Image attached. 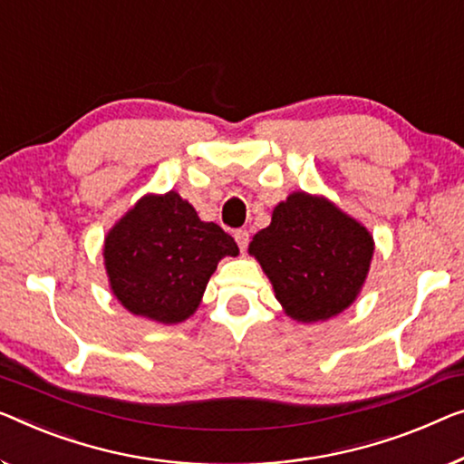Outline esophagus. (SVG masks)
Wrapping results in <instances>:
<instances>
[{
    "label": "esophagus",
    "mask_w": 464,
    "mask_h": 464,
    "mask_svg": "<svg viewBox=\"0 0 464 464\" xmlns=\"http://www.w3.org/2000/svg\"><path fill=\"white\" fill-rule=\"evenodd\" d=\"M233 237H235V241H237V246L241 247V250H246L247 244H250V233H247L246 229H237L233 233Z\"/></svg>",
    "instance_id": "obj_1"
}]
</instances>
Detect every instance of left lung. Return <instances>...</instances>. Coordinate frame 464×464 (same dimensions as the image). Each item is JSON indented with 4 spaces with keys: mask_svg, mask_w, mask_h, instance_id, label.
I'll return each instance as SVG.
<instances>
[{
    "mask_svg": "<svg viewBox=\"0 0 464 464\" xmlns=\"http://www.w3.org/2000/svg\"><path fill=\"white\" fill-rule=\"evenodd\" d=\"M375 241L327 198L295 191L275 206L271 225L250 252L273 283L275 298L300 323L327 321L356 300L369 275Z\"/></svg>",
    "mask_w": 464,
    "mask_h": 464,
    "instance_id": "8db88e82",
    "label": "left lung"
}]
</instances>
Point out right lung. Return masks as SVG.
Here are the masks:
<instances>
[{
	"instance_id": "obj_1",
	"label": "right lung",
	"mask_w": 464,
	"mask_h": 464,
	"mask_svg": "<svg viewBox=\"0 0 464 464\" xmlns=\"http://www.w3.org/2000/svg\"><path fill=\"white\" fill-rule=\"evenodd\" d=\"M239 247L217 223L169 191L143 196L103 241L110 289L129 313L177 324L196 313L212 273Z\"/></svg>"
}]
</instances>
